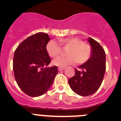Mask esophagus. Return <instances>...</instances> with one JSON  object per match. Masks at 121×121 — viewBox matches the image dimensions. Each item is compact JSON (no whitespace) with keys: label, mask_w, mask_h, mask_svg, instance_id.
<instances>
[{"label":"esophagus","mask_w":121,"mask_h":121,"mask_svg":"<svg viewBox=\"0 0 121 121\" xmlns=\"http://www.w3.org/2000/svg\"><path fill=\"white\" fill-rule=\"evenodd\" d=\"M64 70H65V67H58V70L59 71H61Z\"/></svg>","instance_id":"obj_1"}]
</instances>
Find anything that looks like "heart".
<instances>
[{
    "label": "heart",
    "instance_id": "1",
    "mask_svg": "<svg viewBox=\"0 0 121 121\" xmlns=\"http://www.w3.org/2000/svg\"><path fill=\"white\" fill-rule=\"evenodd\" d=\"M59 44L55 40H50L46 46V50L50 57L55 58L62 52L63 48L66 49V56H60L55 59L53 63L59 67L77 62L82 64L86 62L91 55V47L87 43H84L81 39L78 37H71L59 39Z\"/></svg>",
    "mask_w": 121,
    "mask_h": 121
}]
</instances>
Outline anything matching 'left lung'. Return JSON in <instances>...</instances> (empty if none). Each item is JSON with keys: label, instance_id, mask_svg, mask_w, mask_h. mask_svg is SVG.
Segmentation results:
<instances>
[{"label": "left lung", "instance_id": "left-lung-1", "mask_svg": "<svg viewBox=\"0 0 121 121\" xmlns=\"http://www.w3.org/2000/svg\"><path fill=\"white\" fill-rule=\"evenodd\" d=\"M88 41L92 50L90 58L79 67V70L75 68V74L68 80L71 90L82 96L93 95L99 89L106 69L104 48L91 37L88 38Z\"/></svg>", "mask_w": 121, "mask_h": 121}]
</instances>
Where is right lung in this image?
<instances>
[{
  "label": "right lung",
  "instance_id": "obj_1",
  "mask_svg": "<svg viewBox=\"0 0 121 121\" xmlns=\"http://www.w3.org/2000/svg\"><path fill=\"white\" fill-rule=\"evenodd\" d=\"M50 39L48 34L36 33L22 42L14 51L15 79L21 90L30 96L45 93L58 73L56 66L47 67L51 59L46 46Z\"/></svg>",
  "mask_w": 121,
  "mask_h": 121
}]
</instances>
